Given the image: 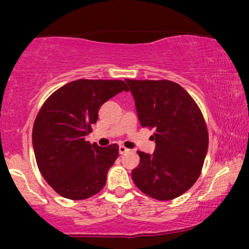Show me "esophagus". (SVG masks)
Here are the masks:
<instances>
[{"mask_svg": "<svg viewBox=\"0 0 249 249\" xmlns=\"http://www.w3.org/2000/svg\"><path fill=\"white\" fill-rule=\"evenodd\" d=\"M129 149L127 147H124V146H119V153L120 154H124V153H128Z\"/></svg>", "mask_w": 249, "mask_h": 249, "instance_id": "obj_1", "label": "esophagus"}]
</instances>
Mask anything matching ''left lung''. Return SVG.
<instances>
[{"label":"left lung","mask_w":249,"mask_h":249,"mask_svg":"<svg viewBox=\"0 0 249 249\" xmlns=\"http://www.w3.org/2000/svg\"><path fill=\"white\" fill-rule=\"evenodd\" d=\"M142 127L154 128L155 151H138L135 185L146 195L170 200L186 193L202 171L209 148L203 114L193 97L170 80L125 79Z\"/></svg>","instance_id":"left-lung-1"}]
</instances>
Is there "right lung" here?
Segmentation results:
<instances>
[{
  "mask_svg": "<svg viewBox=\"0 0 249 249\" xmlns=\"http://www.w3.org/2000/svg\"><path fill=\"white\" fill-rule=\"evenodd\" d=\"M122 90H129L122 80L78 79L43 104L34 124L33 147L40 173L59 195L78 200L103 189L119 146L101 147L85 139L100 107Z\"/></svg>",
  "mask_w": 249,
  "mask_h": 249,
  "instance_id": "right-lung-1",
  "label": "right lung"
}]
</instances>
